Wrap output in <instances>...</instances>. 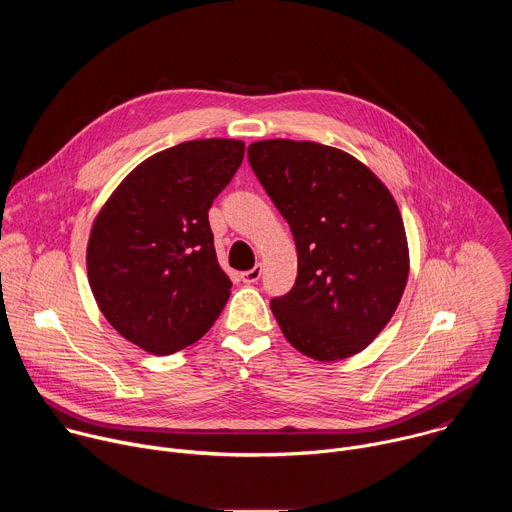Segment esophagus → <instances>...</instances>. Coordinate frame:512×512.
I'll return each instance as SVG.
<instances>
[{
  "label": "esophagus",
  "mask_w": 512,
  "mask_h": 512,
  "mask_svg": "<svg viewBox=\"0 0 512 512\" xmlns=\"http://www.w3.org/2000/svg\"><path fill=\"white\" fill-rule=\"evenodd\" d=\"M261 273H263L261 265H255L253 269L243 271V273H241V279H243L245 283H257V281H259V277H261Z\"/></svg>",
  "instance_id": "34e87169"
}]
</instances>
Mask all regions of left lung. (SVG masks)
I'll use <instances>...</instances> for the list:
<instances>
[{"label": "left lung", "mask_w": 512, "mask_h": 512, "mask_svg": "<svg viewBox=\"0 0 512 512\" xmlns=\"http://www.w3.org/2000/svg\"><path fill=\"white\" fill-rule=\"evenodd\" d=\"M247 156L298 249L294 287L271 300L283 336L316 360L367 348L395 314L409 275L395 198L367 166L330 145L265 139Z\"/></svg>", "instance_id": "1"}]
</instances>
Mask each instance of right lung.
Segmentation results:
<instances>
[{"mask_svg":"<svg viewBox=\"0 0 512 512\" xmlns=\"http://www.w3.org/2000/svg\"><path fill=\"white\" fill-rule=\"evenodd\" d=\"M243 154L237 139L174 145L141 162L97 214L87 247L93 296L139 348L178 352L221 316L233 283L216 261L208 210Z\"/></svg>","mask_w":512,"mask_h":512,"instance_id":"obj_1","label":"right lung"}]
</instances>
